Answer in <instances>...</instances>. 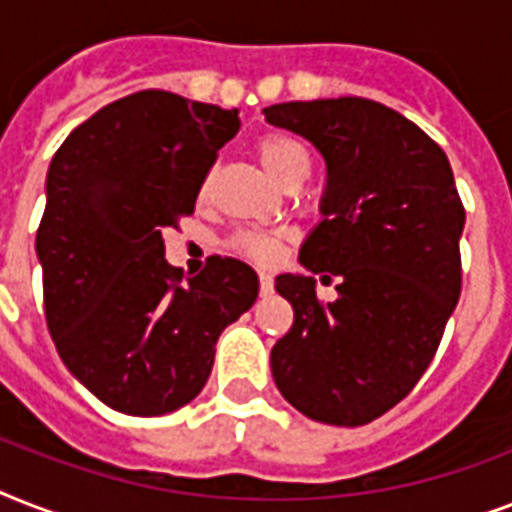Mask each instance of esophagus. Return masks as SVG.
<instances>
[{
  "mask_svg": "<svg viewBox=\"0 0 512 512\" xmlns=\"http://www.w3.org/2000/svg\"><path fill=\"white\" fill-rule=\"evenodd\" d=\"M273 292V276L271 273L260 271V295H271Z\"/></svg>",
  "mask_w": 512,
  "mask_h": 512,
  "instance_id": "obj_1",
  "label": "esophagus"
}]
</instances>
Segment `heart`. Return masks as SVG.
<instances>
[{
	"label": "heart",
	"mask_w": 512,
	"mask_h": 512,
	"mask_svg": "<svg viewBox=\"0 0 512 512\" xmlns=\"http://www.w3.org/2000/svg\"><path fill=\"white\" fill-rule=\"evenodd\" d=\"M255 154L263 164V170L268 172L271 180L279 185H287L289 180H305L311 162L305 148L297 140L287 138V135H263L255 143ZM233 249L241 255L252 257L257 263H273L281 255V236L273 233H239L233 239Z\"/></svg>",
	"instance_id": "heart-1"
}]
</instances>
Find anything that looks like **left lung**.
<instances>
[{
    "mask_svg": "<svg viewBox=\"0 0 512 512\" xmlns=\"http://www.w3.org/2000/svg\"><path fill=\"white\" fill-rule=\"evenodd\" d=\"M265 122L305 138L327 164L321 220L300 263L276 276L295 324L271 350L276 388L297 412L356 428L409 396L460 300L465 209L438 143L366 98L292 100Z\"/></svg>",
    "mask_w": 512,
    "mask_h": 512,
    "instance_id": "left-lung-1",
    "label": "left lung"
}]
</instances>
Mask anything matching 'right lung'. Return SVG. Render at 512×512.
Segmentation results:
<instances>
[{"instance_id": "add662e5", "label": "right lung", "mask_w": 512, "mask_h": 512, "mask_svg": "<svg viewBox=\"0 0 512 512\" xmlns=\"http://www.w3.org/2000/svg\"><path fill=\"white\" fill-rule=\"evenodd\" d=\"M239 127L236 108L143 90L100 108L52 156L36 231L44 316L68 372L116 412L193 401L217 337L255 305L247 263L209 257L188 279L162 239Z\"/></svg>"}]
</instances>
